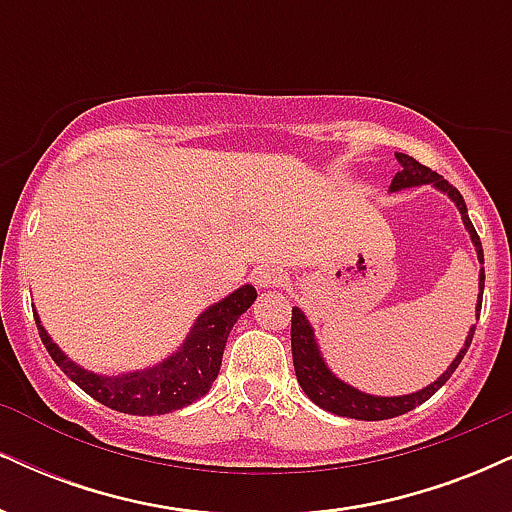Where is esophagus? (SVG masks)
Segmentation results:
<instances>
[{
    "instance_id": "1",
    "label": "esophagus",
    "mask_w": 512,
    "mask_h": 512,
    "mask_svg": "<svg viewBox=\"0 0 512 512\" xmlns=\"http://www.w3.org/2000/svg\"><path fill=\"white\" fill-rule=\"evenodd\" d=\"M252 281H255L260 289H272V286H284L286 281H289V276H286L284 269L274 267V264H262V267H257L255 274H252Z\"/></svg>"
}]
</instances>
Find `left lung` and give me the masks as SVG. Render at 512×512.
Segmentation results:
<instances>
[{
	"instance_id": "obj_1",
	"label": "left lung",
	"mask_w": 512,
	"mask_h": 512,
	"mask_svg": "<svg viewBox=\"0 0 512 512\" xmlns=\"http://www.w3.org/2000/svg\"><path fill=\"white\" fill-rule=\"evenodd\" d=\"M402 170H397V175L392 178L390 192H399L407 190V187H419V185H431L436 190L448 195L455 207L460 209L462 214V223L467 228L469 238H472L474 248H477V257L479 262L484 264V250H481V240L474 231L472 221H469L467 214V204L457 187H452L443 175L433 173L431 168L421 166L416 158H411L407 154H395ZM481 296H484V269H479V298H477V320L481 313ZM474 330L477 325L469 327L467 339H464V346L460 349V354L455 356V361L450 363L448 370L440 375L438 380H433L431 385H426L424 390L411 392V395H399V397H380V395H368V392L356 390L354 385L344 383L339 380L337 375L332 373L330 366L322 358L320 346H317L315 339V330L310 325V320L305 317L301 308H293L291 315V351H293V368H296V378L301 383L303 392L308 395L320 409L332 411L337 416H346V419H358V421H383V419H395V416L407 414V411L416 409L419 404H424L426 399H431L436 392L450 380V375L455 373V368L460 366V361L467 354L469 344H472Z\"/></svg>"
}]
</instances>
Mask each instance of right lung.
<instances>
[{
	"label": "right lung",
	"instance_id": "1",
	"mask_svg": "<svg viewBox=\"0 0 512 512\" xmlns=\"http://www.w3.org/2000/svg\"><path fill=\"white\" fill-rule=\"evenodd\" d=\"M255 298V286H240V289L228 293L226 298H221L219 303L209 305L197 317L185 342L178 346V351H173L156 366L120 375H98L93 370L81 368L79 363H74L60 346L52 342L48 330L40 325L38 313L33 315L40 339H43L52 361L86 395H91L105 407L122 411V414L156 416L170 414V411L187 407V404L207 395L211 383L219 375L228 334H231L238 317L255 303Z\"/></svg>",
	"mask_w": 512,
	"mask_h": 512
}]
</instances>
